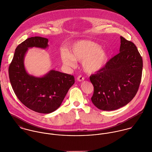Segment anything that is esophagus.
I'll use <instances>...</instances> for the list:
<instances>
[{
	"label": "esophagus",
	"mask_w": 152,
	"mask_h": 152,
	"mask_svg": "<svg viewBox=\"0 0 152 152\" xmlns=\"http://www.w3.org/2000/svg\"><path fill=\"white\" fill-rule=\"evenodd\" d=\"M77 80L78 81H83L84 80V77L82 75H79L78 76V77L77 78Z\"/></svg>",
	"instance_id": "esophagus-1"
}]
</instances>
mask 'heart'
Wrapping results in <instances>:
<instances>
[{
    "instance_id": "1",
    "label": "heart",
    "mask_w": 152,
    "mask_h": 152,
    "mask_svg": "<svg viewBox=\"0 0 152 152\" xmlns=\"http://www.w3.org/2000/svg\"><path fill=\"white\" fill-rule=\"evenodd\" d=\"M62 59L66 65L73 66L75 61H83V67L88 73H94L101 69L108 59V53L101 49L98 44L88 40H81L74 44L71 54L62 53Z\"/></svg>"
}]
</instances>
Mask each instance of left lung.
I'll list each match as a JSON object with an SVG mask.
<instances>
[{
  "instance_id": "obj_1",
  "label": "left lung",
  "mask_w": 152,
  "mask_h": 152,
  "mask_svg": "<svg viewBox=\"0 0 152 152\" xmlns=\"http://www.w3.org/2000/svg\"><path fill=\"white\" fill-rule=\"evenodd\" d=\"M119 51L89 77L94 89L91 101L103 110L127 105L136 95L141 82L143 60L135 44L121 36Z\"/></svg>"
}]
</instances>
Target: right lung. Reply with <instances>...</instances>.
<instances>
[{"label": "right lung", "instance_id": "right-lung-1", "mask_svg": "<svg viewBox=\"0 0 152 152\" xmlns=\"http://www.w3.org/2000/svg\"><path fill=\"white\" fill-rule=\"evenodd\" d=\"M47 43L48 39L42 37L27 39L16 47L9 67V80L18 98L28 108L42 113H49L58 108L75 83L73 75L55 70L41 78L27 73L23 60L27 48H45Z\"/></svg>", "mask_w": 152, "mask_h": 152}]
</instances>
